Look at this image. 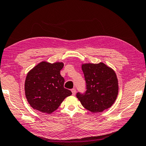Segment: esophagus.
Here are the masks:
<instances>
[{
  "label": "esophagus",
  "mask_w": 146,
  "mask_h": 146,
  "mask_svg": "<svg viewBox=\"0 0 146 146\" xmlns=\"http://www.w3.org/2000/svg\"><path fill=\"white\" fill-rule=\"evenodd\" d=\"M72 95H76V89H72Z\"/></svg>",
  "instance_id": "esophagus-1"
}]
</instances>
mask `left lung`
Returning a JSON list of instances; mask_svg holds the SVG:
<instances>
[{"label":"left lung","instance_id":"1","mask_svg":"<svg viewBox=\"0 0 146 146\" xmlns=\"http://www.w3.org/2000/svg\"><path fill=\"white\" fill-rule=\"evenodd\" d=\"M86 82L87 91L76 96L87 110L100 113L111 107L117 97L118 80L116 74L111 67L99 63H82Z\"/></svg>","mask_w":146,"mask_h":146}]
</instances>
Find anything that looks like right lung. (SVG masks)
Wrapping results in <instances>:
<instances>
[{
	"mask_svg": "<svg viewBox=\"0 0 146 146\" xmlns=\"http://www.w3.org/2000/svg\"><path fill=\"white\" fill-rule=\"evenodd\" d=\"M62 62L50 63L42 61L27 73L25 93L31 108L42 113L50 114L57 110L72 92L64 88V79L60 74Z\"/></svg>",
	"mask_w": 146,
	"mask_h": 146,
	"instance_id": "right-lung-1",
	"label": "right lung"
}]
</instances>
